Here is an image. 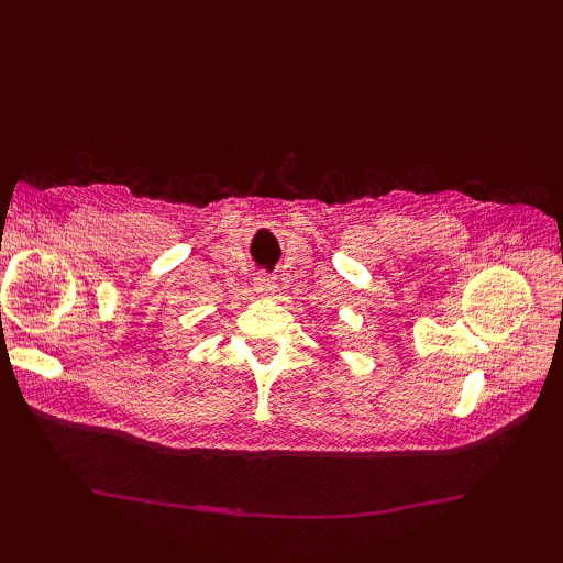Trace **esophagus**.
<instances>
[{"mask_svg": "<svg viewBox=\"0 0 563 563\" xmlns=\"http://www.w3.org/2000/svg\"><path fill=\"white\" fill-rule=\"evenodd\" d=\"M275 288H277V284L272 282L269 277H255L253 279V291L258 296H272V294H275Z\"/></svg>", "mask_w": 563, "mask_h": 563, "instance_id": "esophagus-1", "label": "esophagus"}]
</instances>
